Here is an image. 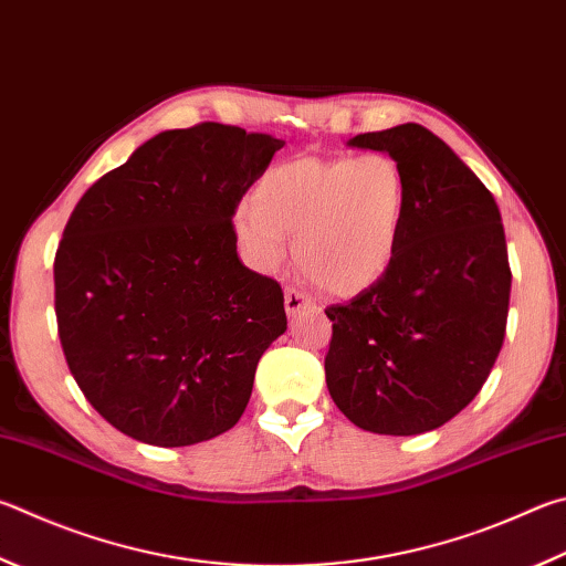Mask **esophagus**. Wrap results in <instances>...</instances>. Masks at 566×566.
Masks as SVG:
<instances>
[{"label": "esophagus", "instance_id": "1", "mask_svg": "<svg viewBox=\"0 0 566 566\" xmlns=\"http://www.w3.org/2000/svg\"><path fill=\"white\" fill-rule=\"evenodd\" d=\"M284 310L290 316H296L304 310H316V302L312 300V296H306L304 292L294 290V286H286V290H284Z\"/></svg>", "mask_w": 566, "mask_h": 566}]
</instances>
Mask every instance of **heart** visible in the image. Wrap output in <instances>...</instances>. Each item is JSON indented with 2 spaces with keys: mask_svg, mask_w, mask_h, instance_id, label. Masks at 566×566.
<instances>
[{
  "mask_svg": "<svg viewBox=\"0 0 566 566\" xmlns=\"http://www.w3.org/2000/svg\"><path fill=\"white\" fill-rule=\"evenodd\" d=\"M410 180L386 153L296 158L264 172L234 212V234L256 270H276L294 234L296 264L336 296L374 290L396 264Z\"/></svg>",
  "mask_w": 566,
  "mask_h": 566,
  "instance_id": "1",
  "label": "heart"
}]
</instances>
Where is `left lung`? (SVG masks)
I'll return each instance as SVG.
<instances>
[{
    "label": "left lung",
    "mask_w": 566,
    "mask_h": 566,
    "mask_svg": "<svg viewBox=\"0 0 566 566\" xmlns=\"http://www.w3.org/2000/svg\"><path fill=\"white\" fill-rule=\"evenodd\" d=\"M348 146L400 160L410 212L384 282L326 306V386L358 428L428 433L478 396L502 348L512 284L502 218L475 172L418 123Z\"/></svg>",
    "instance_id": "8db88e82"
}]
</instances>
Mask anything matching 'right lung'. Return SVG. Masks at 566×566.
Returning a JSON list of instances; mask_svg holds the SVG:
<instances>
[{
    "instance_id": "obj_1",
    "label": "right lung",
    "mask_w": 566,
    "mask_h": 566,
    "mask_svg": "<svg viewBox=\"0 0 566 566\" xmlns=\"http://www.w3.org/2000/svg\"><path fill=\"white\" fill-rule=\"evenodd\" d=\"M284 140L163 130L71 212L54 310L71 376L120 433L182 448L230 430L286 332L282 286L238 256L234 210Z\"/></svg>"
}]
</instances>
